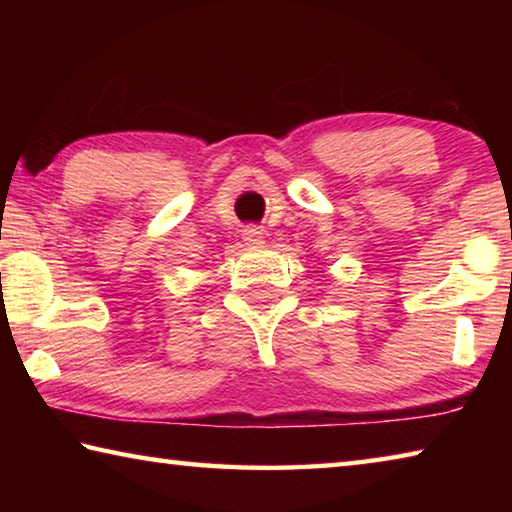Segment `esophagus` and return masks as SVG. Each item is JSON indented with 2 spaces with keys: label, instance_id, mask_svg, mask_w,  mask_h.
Wrapping results in <instances>:
<instances>
[{
  "label": "esophagus",
  "instance_id": "1",
  "mask_svg": "<svg viewBox=\"0 0 512 512\" xmlns=\"http://www.w3.org/2000/svg\"><path fill=\"white\" fill-rule=\"evenodd\" d=\"M244 241H248V244H253V246H259L264 241L262 230L255 228V225H248V228L244 230Z\"/></svg>",
  "mask_w": 512,
  "mask_h": 512
}]
</instances>
